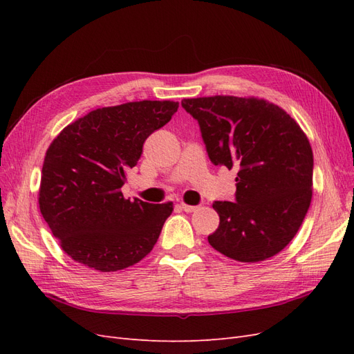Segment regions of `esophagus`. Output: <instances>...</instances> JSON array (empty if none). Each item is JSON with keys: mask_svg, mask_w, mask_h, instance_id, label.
I'll return each mask as SVG.
<instances>
[{"mask_svg": "<svg viewBox=\"0 0 354 354\" xmlns=\"http://www.w3.org/2000/svg\"><path fill=\"white\" fill-rule=\"evenodd\" d=\"M180 207H181V209L186 211V212H194V211H196V209H198V207H195V205H189V203H185V202H181V203H180Z\"/></svg>", "mask_w": 354, "mask_h": 354, "instance_id": "34e87169", "label": "esophagus"}]
</instances>
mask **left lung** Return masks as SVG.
I'll list each match as a JSON object with an SVG mask.
<instances>
[{
    "instance_id": "1",
    "label": "left lung",
    "mask_w": 354,
    "mask_h": 354,
    "mask_svg": "<svg viewBox=\"0 0 354 354\" xmlns=\"http://www.w3.org/2000/svg\"><path fill=\"white\" fill-rule=\"evenodd\" d=\"M214 165L238 169L236 202L217 201L214 250L241 263L279 254L294 239L313 195V151L279 106L259 97L183 99Z\"/></svg>"
}]
</instances>
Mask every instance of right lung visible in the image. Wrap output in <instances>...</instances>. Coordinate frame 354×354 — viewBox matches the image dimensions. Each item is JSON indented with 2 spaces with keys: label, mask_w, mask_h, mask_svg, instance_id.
Listing matches in <instances>:
<instances>
[{
  "label": "right lung",
  "mask_w": 354,
  "mask_h": 354,
  "mask_svg": "<svg viewBox=\"0 0 354 354\" xmlns=\"http://www.w3.org/2000/svg\"><path fill=\"white\" fill-rule=\"evenodd\" d=\"M178 102L142 100L88 112L63 128L42 164L38 203L62 250L99 272L127 269L152 251L173 202L125 199L127 169Z\"/></svg>",
  "instance_id": "add662e5"
}]
</instances>
